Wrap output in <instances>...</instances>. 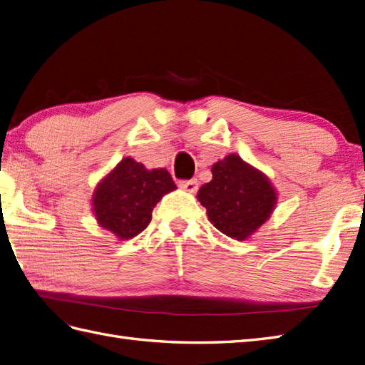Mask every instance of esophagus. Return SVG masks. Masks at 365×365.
<instances>
[{"instance_id": "34e87169", "label": "esophagus", "mask_w": 365, "mask_h": 365, "mask_svg": "<svg viewBox=\"0 0 365 365\" xmlns=\"http://www.w3.org/2000/svg\"><path fill=\"white\" fill-rule=\"evenodd\" d=\"M179 186H180L182 190H185V191L194 192V191L197 190L199 182H197L196 179H191V180H180V182H179Z\"/></svg>"}]
</instances>
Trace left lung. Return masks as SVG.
Listing matches in <instances>:
<instances>
[{
  "mask_svg": "<svg viewBox=\"0 0 365 365\" xmlns=\"http://www.w3.org/2000/svg\"><path fill=\"white\" fill-rule=\"evenodd\" d=\"M211 173L213 179L202 185L197 192L210 222L233 240H247L274 211V186L264 174L236 154L219 160Z\"/></svg>",
  "mask_w": 365,
  "mask_h": 365,
  "instance_id": "8db88e82",
  "label": "left lung"
}]
</instances>
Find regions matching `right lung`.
Returning a JSON list of instances; mask_svg holds the SVG:
<instances>
[{"label": "right lung", "instance_id": "obj_1", "mask_svg": "<svg viewBox=\"0 0 365 365\" xmlns=\"http://www.w3.org/2000/svg\"><path fill=\"white\" fill-rule=\"evenodd\" d=\"M177 188L166 169L148 171L125 157L101 182L93 194L98 224L121 241L140 235L152 219V210L166 192Z\"/></svg>", "mask_w": 365, "mask_h": 365}]
</instances>
